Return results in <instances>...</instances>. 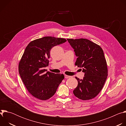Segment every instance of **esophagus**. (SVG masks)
<instances>
[{
	"mask_svg": "<svg viewBox=\"0 0 126 126\" xmlns=\"http://www.w3.org/2000/svg\"><path fill=\"white\" fill-rule=\"evenodd\" d=\"M70 77H71V76H70L66 75H65V78H66V79H68V78H70Z\"/></svg>",
	"mask_w": 126,
	"mask_h": 126,
	"instance_id": "esophagus-1",
	"label": "esophagus"
}]
</instances>
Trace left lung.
<instances>
[{
    "instance_id": "1",
    "label": "left lung",
    "mask_w": 126,
    "mask_h": 126,
    "mask_svg": "<svg viewBox=\"0 0 126 126\" xmlns=\"http://www.w3.org/2000/svg\"><path fill=\"white\" fill-rule=\"evenodd\" d=\"M78 57L75 65L85 73L83 79L75 77L78 86L73 94L82 100L95 98L102 89L108 76L107 62L102 48L84 38L67 39Z\"/></svg>"
}]
</instances>
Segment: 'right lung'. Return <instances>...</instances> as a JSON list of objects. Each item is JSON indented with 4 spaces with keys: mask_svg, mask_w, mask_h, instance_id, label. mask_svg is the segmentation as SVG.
Instances as JSON below:
<instances>
[{
    "mask_svg": "<svg viewBox=\"0 0 126 126\" xmlns=\"http://www.w3.org/2000/svg\"><path fill=\"white\" fill-rule=\"evenodd\" d=\"M64 38L46 36L30 42L18 65L21 78L28 91L34 97L46 100L52 97L64 79V75L48 71L51 49L65 42Z\"/></svg>",
    "mask_w": 126,
    "mask_h": 126,
    "instance_id": "add662e5",
    "label": "right lung"
}]
</instances>
